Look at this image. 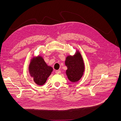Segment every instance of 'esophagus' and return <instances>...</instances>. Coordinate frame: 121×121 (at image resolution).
<instances>
[{
	"label": "esophagus",
	"mask_w": 121,
	"mask_h": 121,
	"mask_svg": "<svg viewBox=\"0 0 121 121\" xmlns=\"http://www.w3.org/2000/svg\"><path fill=\"white\" fill-rule=\"evenodd\" d=\"M55 72H56V74H60V70H56V71H55Z\"/></svg>",
	"instance_id": "1"
}]
</instances>
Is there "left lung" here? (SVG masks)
<instances>
[{"instance_id":"obj_1","label":"left lung","mask_w":121,"mask_h":121,"mask_svg":"<svg viewBox=\"0 0 121 121\" xmlns=\"http://www.w3.org/2000/svg\"><path fill=\"white\" fill-rule=\"evenodd\" d=\"M65 65L68 68L65 73L69 80L74 83L78 81L82 78L85 70L83 58L78 50L74 56H69L66 57Z\"/></svg>"}]
</instances>
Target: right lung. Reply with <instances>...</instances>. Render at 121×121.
Returning <instances> with one entry per match:
<instances>
[{
    "instance_id": "1",
    "label": "right lung",
    "mask_w": 121,
    "mask_h": 121,
    "mask_svg": "<svg viewBox=\"0 0 121 121\" xmlns=\"http://www.w3.org/2000/svg\"><path fill=\"white\" fill-rule=\"evenodd\" d=\"M52 71V68L48 66L41 56L33 58L29 66L30 76L34 82L40 86L45 84Z\"/></svg>"
}]
</instances>
